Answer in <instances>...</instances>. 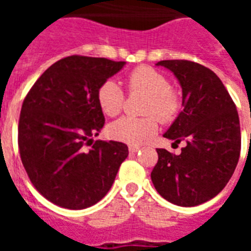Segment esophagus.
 Masks as SVG:
<instances>
[{
    "instance_id": "obj_1",
    "label": "esophagus",
    "mask_w": 251,
    "mask_h": 251,
    "mask_svg": "<svg viewBox=\"0 0 251 251\" xmlns=\"http://www.w3.org/2000/svg\"><path fill=\"white\" fill-rule=\"evenodd\" d=\"M138 151H140V147H136V145H130V147H129V152L137 153Z\"/></svg>"
}]
</instances>
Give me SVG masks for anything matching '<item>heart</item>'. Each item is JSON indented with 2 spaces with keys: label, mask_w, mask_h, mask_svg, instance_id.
I'll list each match as a JSON object with an SVG mask.
<instances>
[{
  "label": "heart",
  "mask_w": 251,
  "mask_h": 251,
  "mask_svg": "<svg viewBox=\"0 0 251 251\" xmlns=\"http://www.w3.org/2000/svg\"><path fill=\"white\" fill-rule=\"evenodd\" d=\"M127 86L130 91L148 94L144 107L145 114L156 115L160 121L168 122L177 113L179 97L172 88L168 87L167 77L157 70L151 67H137L127 76ZM97 99L103 114L115 117L120 114L124 106V91L118 83L109 79L100 84ZM155 117L154 115L142 118L122 117L107 126V134L113 140L125 144H141L157 131L158 124Z\"/></svg>",
  "instance_id": "obj_1"
}]
</instances>
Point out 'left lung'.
Instances as JSON below:
<instances>
[{
    "mask_svg": "<svg viewBox=\"0 0 251 251\" xmlns=\"http://www.w3.org/2000/svg\"><path fill=\"white\" fill-rule=\"evenodd\" d=\"M174 72L183 93V111L164 133L179 144L180 154L157 149L153 185L164 199L181 207L208 201L226 187L241 153L237 107L215 72L188 60H161Z\"/></svg>",
    "mask_w": 251,
    "mask_h": 251,
    "instance_id": "8db88e82",
    "label": "left lung"
}]
</instances>
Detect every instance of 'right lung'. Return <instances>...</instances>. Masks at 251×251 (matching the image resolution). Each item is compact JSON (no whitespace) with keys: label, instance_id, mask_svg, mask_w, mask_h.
Masks as SVG:
<instances>
[{"label":"right lung","instance_id":"right-lung-1","mask_svg":"<svg viewBox=\"0 0 251 251\" xmlns=\"http://www.w3.org/2000/svg\"><path fill=\"white\" fill-rule=\"evenodd\" d=\"M125 62L68 56L52 64L24 99L19 122L21 161L32 184L53 204L91 207L109 192L129 154L124 142L95 141L104 115L97 93Z\"/></svg>","mask_w":251,"mask_h":251}]
</instances>
